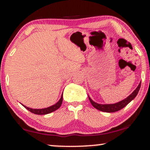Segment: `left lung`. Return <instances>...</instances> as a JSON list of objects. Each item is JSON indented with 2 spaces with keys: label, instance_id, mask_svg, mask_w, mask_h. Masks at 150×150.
Instances as JSON below:
<instances>
[{
  "label": "left lung",
  "instance_id": "1",
  "mask_svg": "<svg viewBox=\"0 0 150 150\" xmlns=\"http://www.w3.org/2000/svg\"><path fill=\"white\" fill-rule=\"evenodd\" d=\"M141 83H139V85H138V87H137V89L134 90V91L132 92V93L130 94L128 97H127L126 99H124L122 101H120L117 102V103L115 104H98L96 102H93L91 98H89V100L91 104H92V106H93L94 108H96V109L101 110V111L103 112H116L118 111L121 109H122L123 108H124L127 104L132 101V100L134 99V98L136 97L137 94H138V92L140 89L141 87Z\"/></svg>",
  "mask_w": 150,
  "mask_h": 150
}]
</instances>
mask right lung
Returning a JSON list of instances; mask_svg holds the SVG:
<instances>
[{
    "mask_svg": "<svg viewBox=\"0 0 150 150\" xmlns=\"http://www.w3.org/2000/svg\"><path fill=\"white\" fill-rule=\"evenodd\" d=\"M62 102H63V94H62V96H61V99L59 100V101L57 102V104H54V105L50 106V107L42 108V109H33V108H30L26 107V106H24V105L23 106L26 108V109L28 110L30 112H31L34 114L46 115V114L50 113V112H52L53 111H54V110L58 109V108L61 106V104H62Z\"/></svg>",
    "mask_w": 150,
    "mask_h": 150,
    "instance_id": "obj_1",
    "label": "right lung"
}]
</instances>
